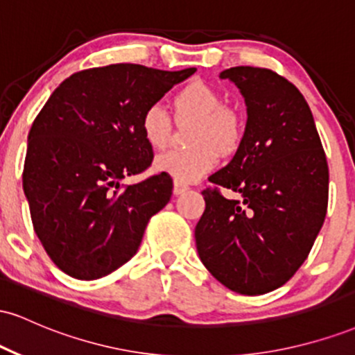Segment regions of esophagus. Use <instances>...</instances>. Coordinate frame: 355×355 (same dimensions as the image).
Listing matches in <instances>:
<instances>
[{
    "mask_svg": "<svg viewBox=\"0 0 355 355\" xmlns=\"http://www.w3.org/2000/svg\"><path fill=\"white\" fill-rule=\"evenodd\" d=\"M187 190H189V185H187V183H182V182L175 180V183H173V193L175 195H180V193H183V191H187Z\"/></svg>",
    "mask_w": 355,
    "mask_h": 355,
    "instance_id": "esophagus-1",
    "label": "esophagus"
}]
</instances>
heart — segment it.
Segmentation results:
<instances>
[{"label": "heart", "mask_w": 355, "mask_h": 355, "mask_svg": "<svg viewBox=\"0 0 355 355\" xmlns=\"http://www.w3.org/2000/svg\"><path fill=\"white\" fill-rule=\"evenodd\" d=\"M177 118H195L185 150H168L155 158V170L178 182H195L215 168L218 152L234 153L245 133V121L237 108L223 105L222 95L210 85L193 81L172 98ZM140 130L152 148H164L170 135V116L160 105H150L140 118Z\"/></svg>", "instance_id": "obj_1"}]
</instances>
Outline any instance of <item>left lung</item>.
I'll return each instance as SVG.
<instances>
[{
    "label": "left lung",
    "instance_id": "obj_1",
    "mask_svg": "<svg viewBox=\"0 0 355 355\" xmlns=\"http://www.w3.org/2000/svg\"><path fill=\"white\" fill-rule=\"evenodd\" d=\"M247 105L243 140L230 164L202 191L205 211L195 227L202 263L220 284L260 295L294 277L322 229L329 202V166L302 93L267 68L220 73ZM223 186L241 193L221 195Z\"/></svg>",
    "mask_w": 355,
    "mask_h": 355
}]
</instances>
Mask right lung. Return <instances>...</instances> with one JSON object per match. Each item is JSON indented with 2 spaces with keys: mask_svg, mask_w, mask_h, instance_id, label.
<instances>
[{
  "mask_svg": "<svg viewBox=\"0 0 355 355\" xmlns=\"http://www.w3.org/2000/svg\"><path fill=\"white\" fill-rule=\"evenodd\" d=\"M197 68L118 63L73 73L28 133L23 190L44 250L64 274L95 280L137 254L146 223L172 197L170 175L120 185L153 162L140 118Z\"/></svg>",
  "mask_w": 355,
  "mask_h": 355,
  "instance_id": "add662e5",
  "label": "right lung"
}]
</instances>
